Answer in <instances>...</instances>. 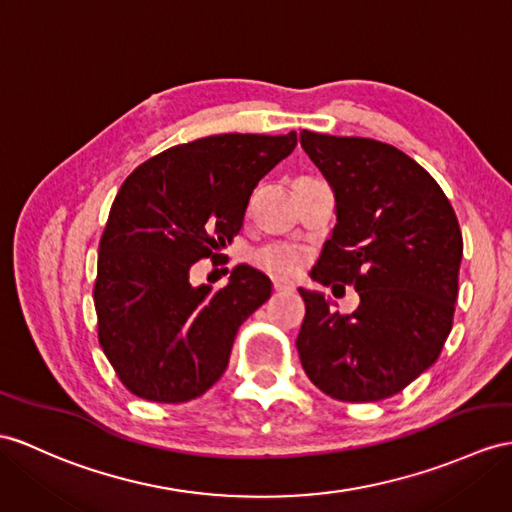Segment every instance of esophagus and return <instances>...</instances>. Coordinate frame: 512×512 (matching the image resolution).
<instances>
[{"mask_svg": "<svg viewBox=\"0 0 512 512\" xmlns=\"http://www.w3.org/2000/svg\"><path fill=\"white\" fill-rule=\"evenodd\" d=\"M273 291H276V293H293L295 286H293V282L273 278Z\"/></svg>", "mask_w": 512, "mask_h": 512, "instance_id": "esophagus-1", "label": "esophagus"}]
</instances>
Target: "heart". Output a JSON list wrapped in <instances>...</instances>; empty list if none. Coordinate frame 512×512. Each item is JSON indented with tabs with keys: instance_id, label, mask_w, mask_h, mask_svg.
<instances>
[{
	"instance_id": "1",
	"label": "heart",
	"mask_w": 512,
	"mask_h": 512,
	"mask_svg": "<svg viewBox=\"0 0 512 512\" xmlns=\"http://www.w3.org/2000/svg\"><path fill=\"white\" fill-rule=\"evenodd\" d=\"M254 263L260 269H265L267 273H273V276L278 278H293L295 273L302 269L304 256L295 247L271 245V247L258 249L254 254Z\"/></svg>"
}]
</instances>
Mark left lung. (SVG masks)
I'll use <instances>...</instances> for the list:
<instances>
[{"label": "left lung", "mask_w": 512, "mask_h": 512, "mask_svg": "<svg viewBox=\"0 0 512 512\" xmlns=\"http://www.w3.org/2000/svg\"><path fill=\"white\" fill-rule=\"evenodd\" d=\"M336 195V226L313 280L354 286L352 315L299 289L306 317L297 352L306 376L339 402H380L439 358L452 330L463 234L430 173L393 145L299 132Z\"/></svg>", "instance_id": "1"}]
</instances>
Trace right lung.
<instances>
[{
  "label": "right lung",
  "instance_id": "right-lung-1",
  "mask_svg": "<svg viewBox=\"0 0 512 512\" xmlns=\"http://www.w3.org/2000/svg\"><path fill=\"white\" fill-rule=\"evenodd\" d=\"M295 145V132L206 136L145 160L121 184L93 299L99 345L136 397L191 402L223 376L234 336L271 297V280L239 265L213 291L191 286V267L239 234L249 195Z\"/></svg>",
  "mask_w": 512,
  "mask_h": 512
}]
</instances>
